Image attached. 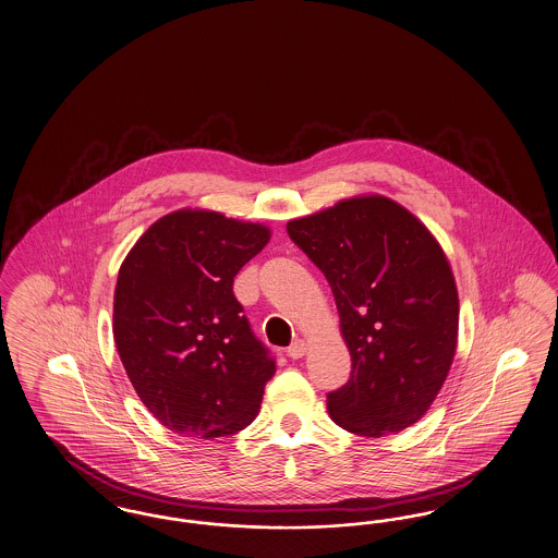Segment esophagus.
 I'll return each mask as SVG.
<instances>
[{"instance_id": "esophagus-1", "label": "esophagus", "mask_w": 558, "mask_h": 558, "mask_svg": "<svg viewBox=\"0 0 558 558\" xmlns=\"http://www.w3.org/2000/svg\"><path fill=\"white\" fill-rule=\"evenodd\" d=\"M287 353H289V357H292V360H299V357H303V355L307 353V343H305L303 339H296V341L289 347Z\"/></svg>"}]
</instances>
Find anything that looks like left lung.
<instances>
[{
    "instance_id": "obj_1",
    "label": "left lung",
    "mask_w": 558,
    "mask_h": 558,
    "mask_svg": "<svg viewBox=\"0 0 558 558\" xmlns=\"http://www.w3.org/2000/svg\"><path fill=\"white\" fill-rule=\"evenodd\" d=\"M287 230L326 276L351 355L345 387L326 399L330 418L364 437L418 423L458 343V289L441 244L380 194L343 198Z\"/></svg>"
}]
</instances>
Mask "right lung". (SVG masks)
Instances as JSON below:
<instances>
[{
	"instance_id": "obj_1",
	"label": "right lung",
	"mask_w": 558,
	"mask_h": 558,
	"mask_svg": "<svg viewBox=\"0 0 558 558\" xmlns=\"http://www.w3.org/2000/svg\"><path fill=\"white\" fill-rule=\"evenodd\" d=\"M269 239L264 223L187 207L157 219L119 267L114 345L137 398L169 430L211 439L255 421L276 364L232 284Z\"/></svg>"
}]
</instances>
